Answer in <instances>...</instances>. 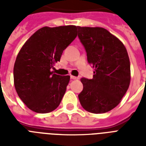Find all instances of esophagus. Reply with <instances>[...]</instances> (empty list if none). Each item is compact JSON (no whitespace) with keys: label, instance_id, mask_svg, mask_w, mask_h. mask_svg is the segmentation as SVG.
<instances>
[{"label":"esophagus","instance_id":"esophagus-1","mask_svg":"<svg viewBox=\"0 0 146 146\" xmlns=\"http://www.w3.org/2000/svg\"><path fill=\"white\" fill-rule=\"evenodd\" d=\"M70 79L71 80H78L79 77H77V76H70Z\"/></svg>","mask_w":146,"mask_h":146}]
</instances>
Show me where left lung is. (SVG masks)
Masks as SVG:
<instances>
[{
    "instance_id": "1",
    "label": "left lung",
    "mask_w": 146,
    "mask_h": 146,
    "mask_svg": "<svg viewBox=\"0 0 146 146\" xmlns=\"http://www.w3.org/2000/svg\"><path fill=\"white\" fill-rule=\"evenodd\" d=\"M77 29L88 62L95 70L92 79H81L80 104L91 113H106L118 105L129 88L130 63L127 49L104 28L77 26Z\"/></svg>"
}]
</instances>
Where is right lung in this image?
<instances>
[{
	"label": "right lung",
	"mask_w": 146,
	"mask_h": 146,
	"mask_svg": "<svg viewBox=\"0 0 146 146\" xmlns=\"http://www.w3.org/2000/svg\"><path fill=\"white\" fill-rule=\"evenodd\" d=\"M76 26L43 27L35 32L19 50L13 67L16 91L36 113L51 112L59 106L70 76L54 74V65L76 37Z\"/></svg>",
	"instance_id": "1"
}]
</instances>
